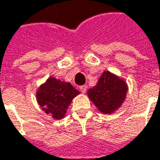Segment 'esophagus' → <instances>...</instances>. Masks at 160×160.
<instances>
[{"mask_svg":"<svg viewBox=\"0 0 160 160\" xmlns=\"http://www.w3.org/2000/svg\"><path fill=\"white\" fill-rule=\"evenodd\" d=\"M86 88H87V86H81L79 87V89H80V91L83 93V94H85L86 92Z\"/></svg>","mask_w":160,"mask_h":160,"instance_id":"esophagus-1","label":"esophagus"}]
</instances>
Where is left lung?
I'll use <instances>...</instances> for the list:
<instances>
[{"label":"left lung","instance_id":"obj_1","mask_svg":"<svg viewBox=\"0 0 160 160\" xmlns=\"http://www.w3.org/2000/svg\"><path fill=\"white\" fill-rule=\"evenodd\" d=\"M128 93L127 83L118 75L105 71L97 86L87 91V96L103 114H112L119 108Z\"/></svg>","mask_w":160,"mask_h":160}]
</instances>
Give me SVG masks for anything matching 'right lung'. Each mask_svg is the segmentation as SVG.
I'll list each match as a JSON object with an SVG mask.
<instances>
[{
  "label": "right lung",
  "mask_w": 160,
  "mask_h": 160,
  "mask_svg": "<svg viewBox=\"0 0 160 160\" xmlns=\"http://www.w3.org/2000/svg\"><path fill=\"white\" fill-rule=\"evenodd\" d=\"M70 83L49 77L36 92V99L42 109L53 119H62L73 98L79 95Z\"/></svg>",
  "instance_id": "obj_1"
}]
</instances>
